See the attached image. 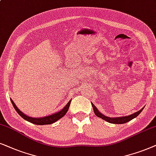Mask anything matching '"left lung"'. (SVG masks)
Here are the masks:
<instances>
[{
  "instance_id": "8db88e82",
  "label": "left lung",
  "mask_w": 156,
  "mask_h": 156,
  "mask_svg": "<svg viewBox=\"0 0 156 156\" xmlns=\"http://www.w3.org/2000/svg\"><path fill=\"white\" fill-rule=\"evenodd\" d=\"M91 105H92L93 108V111L95 114V115L98 116V117L102 118L105 121L108 122V123H114V124H123V123H126L127 122L130 121L133 118H136L139 114H140L141 112H142L143 109L144 108V107L142 109H140V111L136 112V113L131 114V115H126V116H122V117H115V118H111V117H108L106 115H104L103 114H102L100 112L96 107H95V105H93V103H91Z\"/></svg>"
}]
</instances>
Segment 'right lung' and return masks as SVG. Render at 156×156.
<instances>
[{
  "instance_id": "right-lung-1",
  "label": "right lung",
  "mask_w": 156,
  "mask_h": 156,
  "mask_svg": "<svg viewBox=\"0 0 156 156\" xmlns=\"http://www.w3.org/2000/svg\"><path fill=\"white\" fill-rule=\"evenodd\" d=\"M71 101L72 100H70V101L68 102L67 105H66V106H64L63 108L60 110L59 111L56 112V113L51 114V115L44 116V117L33 118V117H30V116L26 115V114L23 113L22 111H20V109H18V108L16 106V105L15 104V103L13 101V100L10 98V101H11V103H12V104H13V106L14 107V108H15L16 111H17V113L19 114V115L21 116V117L23 118L24 120H26L28 122H30V123H32L33 124H36V125H41V126L52 124V123H55V122H56L57 120H58L59 119H61V118H63V116L66 115V113L68 112Z\"/></svg>"
}]
</instances>
